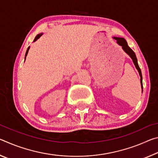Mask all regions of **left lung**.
<instances>
[{
	"mask_svg": "<svg viewBox=\"0 0 158 158\" xmlns=\"http://www.w3.org/2000/svg\"><path fill=\"white\" fill-rule=\"evenodd\" d=\"M114 39L116 40L117 41V43L120 46H121L123 49L124 52L130 56V57L132 58V61L134 64H135V65L136 67V68L137 69V70L139 72V75H140V81H141V89H142V92H143V84H142V74H141V69L139 68V66L138 65V63H137V57H136V55L135 52H133L132 49H131V48L128 46L126 40L124 38H123V37H114Z\"/></svg>",
	"mask_w": 158,
	"mask_h": 158,
	"instance_id": "1",
	"label": "left lung"
}]
</instances>
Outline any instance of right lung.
Masks as SVG:
<instances>
[{"label": "right lung", "instance_id": "1", "mask_svg": "<svg viewBox=\"0 0 158 158\" xmlns=\"http://www.w3.org/2000/svg\"><path fill=\"white\" fill-rule=\"evenodd\" d=\"M42 33H40V34H38V35H37L35 37V39H34L33 42H35L37 39H39L40 37V36H42ZM29 49H30V47H28V49H27V50H26V55H25V60H26V56H27V54H28V50H29Z\"/></svg>", "mask_w": 158, "mask_h": 158}]
</instances>
